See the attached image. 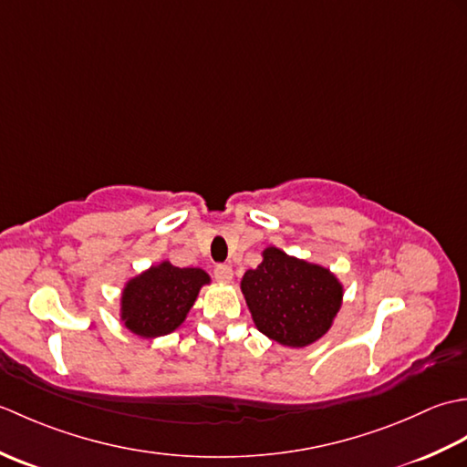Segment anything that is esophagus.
<instances>
[{
    "mask_svg": "<svg viewBox=\"0 0 467 467\" xmlns=\"http://www.w3.org/2000/svg\"><path fill=\"white\" fill-rule=\"evenodd\" d=\"M214 276L221 283H231L233 281V266L231 265H216Z\"/></svg>",
    "mask_w": 467,
    "mask_h": 467,
    "instance_id": "34e87169",
    "label": "esophagus"
}]
</instances>
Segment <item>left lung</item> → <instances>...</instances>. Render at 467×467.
<instances>
[{
    "instance_id": "left-lung-1",
    "label": "left lung",
    "mask_w": 467,
    "mask_h": 467,
    "mask_svg": "<svg viewBox=\"0 0 467 467\" xmlns=\"http://www.w3.org/2000/svg\"><path fill=\"white\" fill-rule=\"evenodd\" d=\"M253 321L263 335L293 349L319 341L341 309L343 285L321 265L289 256L276 246L241 281Z\"/></svg>"
}]
</instances>
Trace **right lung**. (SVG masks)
Wrapping results in <instances>:
<instances>
[{
	"mask_svg": "<svg viewBox=\"0 0 467 467\" xmlns=\"http://www.w3.org/2000/svg\"><path fill=\"white\" fill-rule=\"evenodd\" d=\"M211 283L206 271L181 269L162 261L126 283L120 299V319L126 329L142 339H154L176 331L202 285Z\"/></svg>",
	"mask_w": 467,
	"mask_h": 467,
	"instance_id": "add662e5",
	"label": "right lung"
}]
</instances>
